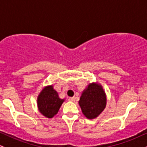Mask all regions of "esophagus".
Returning a JSON list of instances; mask_svg holds the SVG:
<instances>
[{"mask_svg":"<svg viewBox=\"0 0 147 147\" xmlns=\"http://www.w3.org/2000/svg\"><path fill=\"white\" fill-rule=\"evenodd\" d=\"M68 101H69V102H74L75 100V98H74V97H69V98H68Z\"/></svg>","mask_w":147,"mask_h":147,"instance_id":"34e87169","label":"esophagus"}]
</instances>
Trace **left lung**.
Segmentation results:
<instances>
[{
  "mask_svg": "<svg viewBox=\"0 0 147 147\" xmlns=\"http://www.w3.org/2000/svg\"><path fill=\"white\" fill-rule=\"evenodd\" d=\"M106 95L102 86L97 82L90 83L83 90L79 104L87 119L97 117L106 106Z\"/></svg>",
  "mask_w": 147,
  "mask_h": 147,
  "instance_id": "obj_1",
  "label": "left lung"
}]
</instances>
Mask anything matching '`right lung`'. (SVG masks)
Instances as JSON below:
<instances>
[{
	"instance_id": "1",
	"label": "right lung",
	"mask_w": 147,
	"mask_h": 147,
	"mask_svg": "<svg viewBox=\"0 0 147 147\" xmlns=\"http://www.w3.org/2000/svg\"><path fill=\"white\" fill-rule=\"evenodd\" d=\"M65 99H61L52 85L42 88L37 97V106L39 112L47 118H52L57 114Z\"/></svg>"
}]
</instances>
